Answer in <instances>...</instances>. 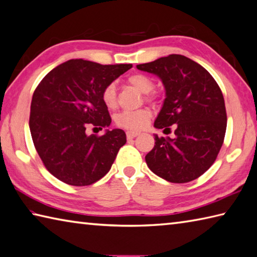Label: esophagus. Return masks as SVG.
Listing matches in <instances>:
<instances>
[{"label": "esophagus", "mask_w": 257, "mask_h": 257, "mask_svg": "<svg viewBox=\"0 0 257 257\" xmlns=\"http://www.w3.org/2000/svg\"><path fill=\"white\" fill-rule=\"evenodd\" d=\"M125 135H127L128 139H133L135 137H137V136H139V133H137V132H127V133H125Z\"/></svg>", "instance_id": "esophagus-1"}]
</instances>
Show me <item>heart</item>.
<instances>
[{"mask_svg":"<svg viewBox=\"0 0 257 257\" xmlns=\"http://www.w3.org/2000/svg\"><path fill=\"white\" fill-rule=\"evenodd\" d=\"M127 81L134 88L138 89L140 92L145 93V100L147 102H156L158 100V93L152 90L155 83L152 79L143 73H135L129 75ZM101 99L103 104L108 109H115L118 105V93L117 87L114 83H109L105 85L101 92ZM152 119V111L149 109L144 108L135 111H122L115 115L114 122L118 127L130 130V132H139L148 125Z\"/></svg>","mask_w":257,"mask_h":257,"instance_id":"heart-1","label":"heart"}]
</instances>
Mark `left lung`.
Returning a JSON list of instances; mask_svg holds the SVG:
<instances>
[{
	"mask_svg": "<svg viewBox=\"0 0 257 257\" xmlns=\"http://www.w3.org/2000/svg\"><path fill=\"white\" fill-rule=\"evenodd\" d=\"M137 69L158 75L165 85L155 127L164 133L175 127L174 139L155 135L146 163L167 182H192L214 164L224 143L227 115L222 90L207 70L185 55L169 54Z\"/></svg>",
	"mask_w": 257,
	"mask_h": 257,
	"instance_id": "1",
	"label": "left lung"
}]
</instances>
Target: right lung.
I'll return each mask as SVG.
<instances>
[{
  "label": "right lung",
  "mask_w": 257,
  "mask_h": 257,
  "mask_svg": "<svg viewBox=\"0 0 257 257\" xmlns=\"http://www.w3.org/2000/svg\"><path fill=\"white\" fill-rule=\"evenodd\" d=\"M132 67L72 59L51 70L38 84L30 132L44 167L55 178L81 187L98 182L111 168L127 142L124 132L113 129L89 136L87 129L109 127L111 117L101 92Z\"/></svg>",
  "instance_id": "right-lung-1"
}]
</instances>
